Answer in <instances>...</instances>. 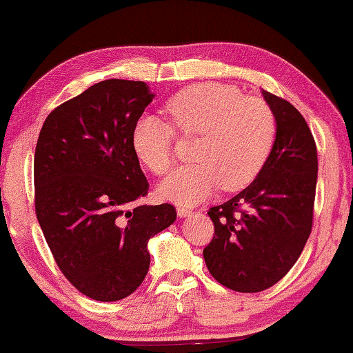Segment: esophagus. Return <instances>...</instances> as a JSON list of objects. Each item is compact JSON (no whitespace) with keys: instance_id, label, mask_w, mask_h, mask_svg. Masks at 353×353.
Here are the masks:
<instances>
[{"instance_id":"1","label":"esophagus","mask_w":353,"mask_h":353,"mask_svg":"<svg viewBox=\"0 0 353 353\" xmlns=\"http://www.w3.org/2000/svg\"><path fill=\"white\" fill-rule=\"evenodd\" d=\"M176 212H178V215H180V216H188V215H191L194 210H192L191 207L178 205V207H176Z\"/></svg>"}]
</instances>
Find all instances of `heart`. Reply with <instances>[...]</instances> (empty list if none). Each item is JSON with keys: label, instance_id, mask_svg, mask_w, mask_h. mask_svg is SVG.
<instances>
[{"label": "heart", "instance_id": "b5f03b06", "mask_svg": "<svg viewBox=\"0 0 353 353\" xmlns=\"http://www.w3.org/2000/svg\"><path fill=\"white\" fill-rule=\"evenodd\" d=\"M170 122L141 115L132 133L133 149L156 175H167L175 162V132L194 137L191 159L159 188L163 199L194 204L221 186H248L268 161L276 139V117L260 98L243 96L223 83H196L167 101Z\"/></svg>", "mask_w": 353, "mask_h": 353}]
</instances>
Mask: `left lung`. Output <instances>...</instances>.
Returning <instances> with one entry per match:
<instances>
[{"label": "left lung", "instance_id": "8db88e82", "mask_svg": "<svg viewBox=\"0 0 353 353\" xmlns=\"http://www.w3.org/2000/svg\"><path fill=\"white\" fill-rule=\"evenodd\" d=\"M276 117L268 161L250 185L210 207L214 238L204 249L212 276L236 292H260L286 276L313 226L318 154L302 114L263 91Z\"/></svg>", "mask_w": 353, "mask_h": 353}]
</instances>
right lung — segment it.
I'll use <instances>...</instances> for the list:
<instances>
[{
	"mask_svg": "<svg viewBox=\"0 0 353 353\" xmlns=\"http://www.w3.org/2000/svg\"><path fill=\"white\" fill-rule=\"evenodd\" d=\"M152 98L144 81H99L57 105L38 137V223L62 274L93 301L137 291L151 262L149 238L176 219L167 202L134 205L149 183L132 133Z\"/></svg>",
	"mask_w": 353,
	"mask_h": 353,
	"instance_id": "1",
	"label": "right lung"
}]
</instances>
